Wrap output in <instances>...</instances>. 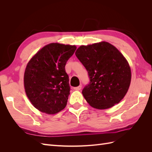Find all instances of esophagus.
<instances>
[{
	"label": "esophagus",
	"instance_id": "34e87169",
	"mask_svg": "<svg viewBox=\"0 0 152 152\" xmlns=\"http://www.w3.org/2000/svg\"><path fill=\"white\" fill-rule=\"evenodd\" d=\"M81 88H82V86L80 85V86H79L78 87H74V89L75 90H76V91H79V90H80L81 89Z\"/></svg>",
	"mask_w": 152,
	"mask_h": 152
}]
</instances>
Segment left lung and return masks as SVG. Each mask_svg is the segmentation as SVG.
<instances>
[{
    "mask_svg": "<svg viewBox=\"0 0 152 152\" xmlns=\"http://www.w3.org/2000/svg\"><path fill=\"white\" fill-rule=\"evenodd\" d=\"M75 55L88 72L82 94L91 107L107 109L118 104L129 87L131 72L121 52L107 42L82 45Z\"/></svg>",
    "mask_w": 152,
    "mask_h": 152,
    "instance_id": "8db88e82",
    "label": "left lung"
}]
</instances>
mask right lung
I'll return each mask as SVG.
<instances>
[{
  "label": "right lung",
  "instance_id": "1",
  "mask_svg": "<svg viewBox=\"0 0 152 152\" xmlns=\"http://www.w3.org/2000/svg\"><path fill=\"white\" fill-rule=\"evenodd\" d=\"M76 49L75 45L52 43L28 62L24 75L25 92L40 112L55 114L65 108L70 91L65 65Z\"/></svg>",
  "mask_w": 152,
  "mask_h": 152
}]
</instances>
